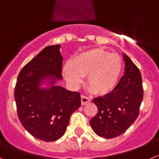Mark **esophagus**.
Listing matches in <instances>:
<instances>
[{"mask_svg": "<svg viewBox=\"0 0 159 159\" xmlns=\"http://www.w3.org/2000/svg\"><path fill=\"white\" fill-rule=\"evenodd\" d=\"M81 104H82V105H85V104H88V103L90 102V99L88 97H86V96L82 95L81 97Z\"/></svg>", "mask_w": 159, "mask_h": 159, "instance_id": "34e87169", "label": "esophagus"}]
</instances>
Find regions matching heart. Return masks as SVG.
I'll list each match as a JSON object with an SVG mask.
<instances>
[{"mask_svg":"<svg viewBox=\"0 0 159 159\" xmlns=\"http://www.w3.org/2000/svg\"><path fill=\"white\" fill-rule=\"evenodd\" d=\"M122 70L120 55L102 49H93L82 52L63 66L67 81L78 85L83 75L87 74V84L95 93L104 95L116 86Z\"/></svg>","mask_w":159,"mask_h":159,"instance_id":"heart-1","label":"heart"}]
</instances>
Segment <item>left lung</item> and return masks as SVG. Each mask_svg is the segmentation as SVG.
Returning <instances> with one entry per match:
<instances>
[{
  "instance_id": "obj_1",
  "label": "left lung",
  "mask_w": 159,
  "mask_h": 159,
  "mask_svg": "<svg viewBox=\"0 0 159 159\" xmlns=\"http://www.w3.org/2000/svg\"><path fill=\"white\" fill-rule=\"evenodd\" d=\"M123 57L125 72L116 88L93 99L98 112L89 123L94 132L103 138H115L125 132L138 117L143 97L139 70L128 55Z\"/></svg>"
}]
</instances>
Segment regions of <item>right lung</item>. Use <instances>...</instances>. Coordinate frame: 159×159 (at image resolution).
<instances>
[{"label":"right lung","mask_w":159,"mask_h":159,"mask_svg":"<svg viewBox=\"0 0 159 159\" xmlns=\"http://www.w3.org/2000/svg\"><path fill=\"white\" fill-rule=\"evenodd\" d=\"M60 47H46L24 66L14 92L21 124L32 136L45 142L61 138L71 114L81 106L79 93L55 85L62 78ZM43 83L48 87H41Z\"/></svg>","instance_id":"add662e5"}]
</instances>
